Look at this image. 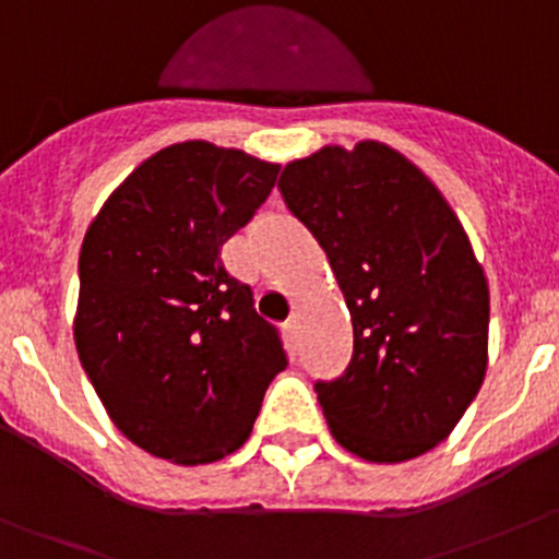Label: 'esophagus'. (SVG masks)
<instances>
[{
    "mask_svg": "<svg viewBox=\"0 0 559 559\" xmlns=\"http://www.w3.org/2000/svg\"><path fill=\"white\" fill-rule=\"evenodd\" d=\"M284 330L289 332L292 337L297 335V330H300V321H297V316H292V319H286V324H284Z\"/></svg>",
    "mask_w": 559,
    "mask_h": 559,
    "instance_id": "34e87169",
    "label": "esophagus"
}]
</instances>
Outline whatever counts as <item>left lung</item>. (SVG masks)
I'll use <instances>...</instances> for the list:
<instances>
[{"label": "left lung", "instance_id": "8db88e82", "mask_svg": "<svg viewBox=\"0 0 559 559\" xmlns=\"http://www.w3.org/2000/svg\"><path fill=\"white\" fill-rule=\"evenodd\" d=\"M278 189L352 313V362L313 386L332 438L370 462L430 452L487 373L489 289L460 218L419 167L376 140L292 162Z\"/></svg>", "mask_w": 559, "mask_h": 559}]
</instances>
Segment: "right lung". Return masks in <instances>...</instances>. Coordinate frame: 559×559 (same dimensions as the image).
I'll return each instance as SVG.
<instances>
[{
	"label": "right lung",
	"instance_id": "add662e5",
	"mask_svg": "<svg viewBox=\"0 0 559 559\" xmlns=\"http://www.w3.org/2000/svg\"><path fill=\"white\" fill-rule=\"evenodd\" d=\"M278 165L205 140L145 159L83 238L75 346L112 425L178 465L246 443L289 365L222 246L273 191Z\"/></svg>",
	"mask_w": 559,
	"mask_h": 559
}]
</instances>
